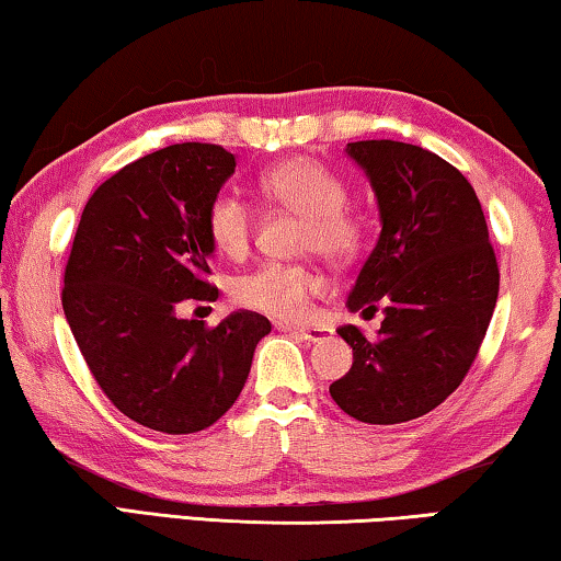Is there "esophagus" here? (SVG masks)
Masks as SVG:
<instances>
[{"label": "esophagus", "mask_w": 561, "mask_h": 561, "mask_svg": "<svg viewBox=\"0 0 561 561\" xmlns=\"http://www.w3.org/2000/svg\"><path fill=\"white\" fill-rule=\"evenodd\" d=\"M278 331L296 333V335H300V339H304V341H310V343H318V341L329 339V335H331V331H329V329H321V325H316V329H304V325L278 323Z\"/></svg>", "instance_id": "34e87169"}]
</instances>
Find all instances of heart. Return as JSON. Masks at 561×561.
Segmentation results:
<instances>
[{"mask_svg": "<svg viewBox=\"0 0 561 561\" xmlns=\"http://www.w3.org/2000/svg\"><path fill=\"white\" fill-rule=\"evenodd\" d=\"M257 195L275 208L304 215L300 245L329 261H346L364 243V222L346 201V183L323 162L306 154L265 168L255 180ZM255 215L243 197L220 191L205 213V230L222 255L240 257L253 240ZM323 290V278L300 263H263L232 280V300L257 313L298 321L308 313L310 298Z\"/></svg>", "mask_w": 561, "mask_h": 561, "instance_id": "1", "label": "heart"}]
</instances>
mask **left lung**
<instances>
[{"instance_id":"left-lung-1","label":"left lung","mask_w":561,"mask_h":561,"mask_svg":"<svg viewBox=\"0 0 561 561\" xmlns=\"http://www.w3.org/2000/svg\"><path fill=\"white\" fill-rule=\"evenodd\" d=\"M381 210V236L348 296L378 310L376 339L341 325L353 366L331 396L364 424H403L451 396L477 358L499 296L486 218L467 178L419 145L348 142Z\"/></svg>"}]
</instances>
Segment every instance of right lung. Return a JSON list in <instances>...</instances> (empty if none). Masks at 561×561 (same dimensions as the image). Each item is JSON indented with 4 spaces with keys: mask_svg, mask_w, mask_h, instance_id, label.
<instances>
[{
    "mask_svg": "<svg viewBox=\"0 0 561 561\" xmlns=\"http://www.w3.org/2000/svg\"><path fill=\"white\" fill-rule=\"evenodd\" d=\"M236 172L220 145L183 142L130 162L84 205L65 265L62 308L84 364L127 419L195 434L243 391L271 321L236 310L218 325L178 316L215 300L205 213Z\"/></svg>",
    "mask_w": 561,
    "mask_h": 561,
    "instance_id": "add662e5",
    "label": "right lung"
}]
</instances>
